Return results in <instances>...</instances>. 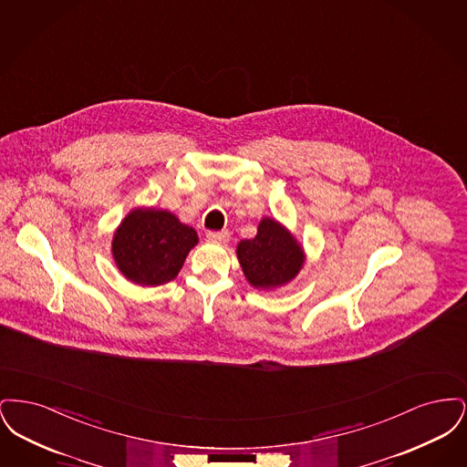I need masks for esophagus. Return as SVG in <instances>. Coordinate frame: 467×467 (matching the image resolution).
Returning <instances> with one entry per match:
<instances>
[{"mask_svg": "<svg viewBox=\"0 0 467 467\" xmlns=\"http://www.w3.org/2000/svg\"><path fill=\"white\" fill-rule=\"evenodd\" d=\"M206 240L212 244H225L229 240V233L227 231H208Z\"/></svg>", "mask_w": 467, "mask_h": 467, "instance_id": "34e87169", "label": "esophagus"}]
</instances>
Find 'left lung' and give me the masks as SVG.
<instances>
[{
  "label": "left lung",
  "instance_id": "1",
  "mask_svg": "<svg viewBox=\"0 0 467 467\" xmlns=\"http://www.w3.org/2000/svg\"><path fill=\"white\" fill-rule=\"evenodd\" d=\"M236 255L246 282L257 290H275L292 282L305 265V250L289 229L265 217L252 240H242Z\"/></svg>",
  "mask_w": 467,
  "mask_h": 467
}]
</instances>
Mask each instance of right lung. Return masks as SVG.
<instances>
[{
  "label": "right lung",
  "mask_w": 467,
  "mask_h": 467,
  "mask_svg": "<svg viewBox=\"0 0 467 467\" xmlns=\"http://www.w3.org/2000/svg\"><path fill=\"white\" fill-rule=\"evenodd\" d=\"M200 238L194 227L168 210L134 208L113 233L111 255L119 271L136 285L157 287L177 278Z\"/></svg>",
  "instance_id": "obj_1"
}]
</instances>
